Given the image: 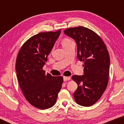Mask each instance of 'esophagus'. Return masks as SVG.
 Here are the masks:
<instances>
[{
	"instance_id": "esophagus-1",
	"label": "esophagus",
	"mask_w": 124,
	"mask_h": 124,
	"mask_svg": "<svg viewBox=\"0 0 124 124\" xmlns=\"http://www.w3.org/2000/svg\"><path fill=\"white\" fill-rule=\"evenodd\" d=\"M63 79H64V81H67L69 80V79H70V77H64Z\"/></svg>"
}]
</instances>
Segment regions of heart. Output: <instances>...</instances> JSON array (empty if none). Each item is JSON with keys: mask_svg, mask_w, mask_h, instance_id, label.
<instances>
[{"mask_svg": "<svg viewBox=\"0 0 124 124\" xmlns=\"http://www.w3.org/2000/svg\"><path fill=\"white\" fill-rule=\"evenodd\" d=\"M72 42L73 41L72 40L69 39H68V38H64V39L62 40V46H63V47H65V46H66L69 45V44H70V43H72Z\"/></svg>", "mask_w": 124, "mask_h": 124, "instance_id": "heart-1", "label": "heart"}]
</instances>
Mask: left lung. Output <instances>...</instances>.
<instances>
[{"label":"left lung","instance_id":"8db88e82","mask_svg":"<svg viewBox=\"0 0 124 124\" xmlns=\"http://www.w3.org/2000/svg\"><path fill=\"white\" fill-rule=\"evenodd\" d=\"M64 33L76 41L77 58L84 64V75L72 77L78 85L73 93L74 100L82 106H91L101 98L107 86L110 64L108 50L101 37L87 28H70Z\"/></svg>","mask_w":124,"mask_h":124}]
</instances>
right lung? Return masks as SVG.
Here are the masks:
<instances>
[{"instance_id": "obj_1", "label": "right lung", "mask_w": 124, "mask_h": 124, "mask_svg": "<svg viewBox=\"0 0 124 124\" xmlns=\"http://www.w3.org/2000/svg\"><path fill=\"white\" fill-rule=\"evenodd\" d=\"M61 30L39 33L31 37L21 47L16 62V76L20 89L29 103L46 109L56 101L63 78L46 73L43 67Z\"/></svg>"}]
</instances>
